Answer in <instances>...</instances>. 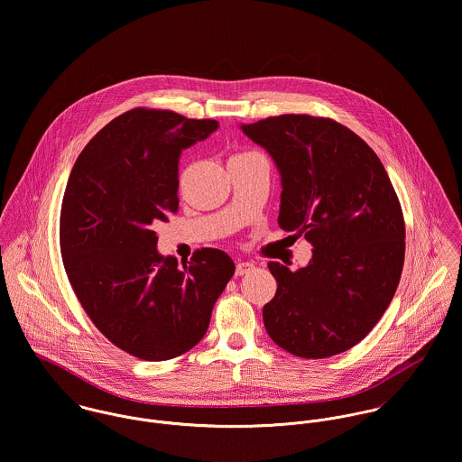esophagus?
<instances>
[{
  "label": "esophagus",
  "mask_w": 462,
  "mask_h": 462,
  "mask_svg": "<svg viewBox=\"0 0 462 462\" xmlns=\"http://www.w3.org/2000/svg\"><path fill=\"white\" fill-rule=\"evenodd\" d=\"M254 267H255V265H254L252 262H239V263L236 265V274H237V276H243V274L250 273Z\"/></svg>",
  "instance_id": "34e87169"
}]
</instances>
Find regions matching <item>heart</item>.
Masks as SVG:
<instances>
[{
	"label": "heart",
	"instance_id": "b5f03b06",
	"mask_svg": "<svg viewBox=\"0 0 462 462\" xmlns=\"http://www.w3.org/2000/svg\"><path fill=\"white\" fill-rule=\"evenodd\" d=\"M246 154H250V152H246Z\"/></svg>",
	"mask_w": 462,
	"mask_h": 462
}]
</instances>
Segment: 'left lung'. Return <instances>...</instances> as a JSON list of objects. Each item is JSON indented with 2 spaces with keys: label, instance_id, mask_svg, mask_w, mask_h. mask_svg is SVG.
<instances>
[{
  "label": "left lung",
  "instance_id": "8db88e82",
  "mask_svg": "<svg viewBox=\"0 0 462 462\" xmlns=\"http://www.w3.org/2000/svg\"><path fill=\"white\" fill-rule=\"evenodd\" d=\"M239 127L278 168L280 226L313 246L300 271L267 263L278 289L262 310L265 331L300 358L344 353L377 324L401 282L406 228L390 177L329 118L280 115Z\"/></svg>",
  "mask_w": 462,
  "mask_h": 462
}]
</instances>
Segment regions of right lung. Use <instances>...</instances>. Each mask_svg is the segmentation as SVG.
Masks as SVG:
<instances>
[{
  "label": "right lung",
  "instance_id": "right-lung-1",
  "mask_svg": "<svg viewBox=\"0 0 462 462\" xmlns=\"http://www.w3.org/2000/svg\"><path fill=\"white\" fill-rule=\"evenodd\" d=\"M219 124L131 109L78 157L63 195L60 246L79 303L122 351L162 361L193 349L236 265L221 250L189 262L157 252L154 225L179 206V159Z\"/></svg>",
  "mask_w": 462,
  "mask_h": 462
}]
</instances>
